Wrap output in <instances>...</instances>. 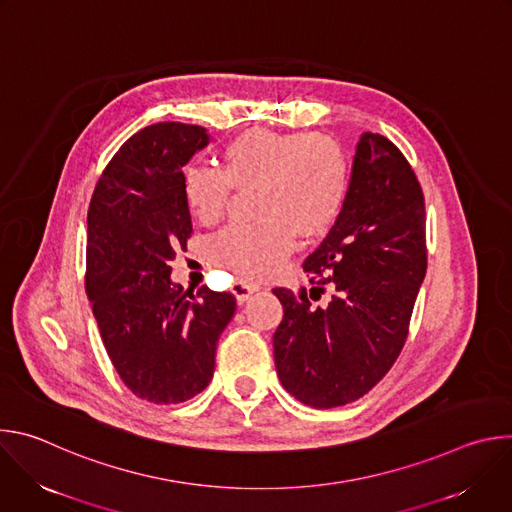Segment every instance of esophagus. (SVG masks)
<instances>
[{
	"label": "esophagus",
	"instance_id": "esophagus-1",
	"mask_svg": "<svg viewBox=\"0 0 512 512\" xmlns=\"http://www.w3.org/2000/svg\"><path fill=\"white\" fill-rule=\"evenodd\" d=\"M231 291L235 294V298H237V302H247L255 291H257V285H253V283H247L245 279H237L235 283H233V287H231Z\"/></svg>",
	"mask_w": 512,
	"mask_h": 512
}]
</instances>
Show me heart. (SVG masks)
<instances>
[{
	"mask_svg": "<svg viewBox=\"0 0 512 512\" xmlns=\"http://www.w3.org/2000/svg\"><path fill=\"white\" fill-rule=\"evenodd\" d=\"M218 172H184L186 204L202 225L223 216L231 186L255 190L253 227H231L210 245L216 265L241 279L273 275L296 245L326 235L342 212L348 192V160L340 143L322 133H281L253 127L233 137Z\"/></svg>",
	"mask_w": 512,
	"mask_h": 512,
	"instance_id": "1",
	"label": "heart"
}]
</instances>
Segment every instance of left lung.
Segmentation results:
<instances>
[{"mask_svg": "<svg viewBox=\"0 0 512 512\" xmlns=\"http://www.w3.org/2000/svg\"><path fill=\"white\" fill-rule=\"evenodd\" d=\"M427 269L425 202L397 145L362 133L338 221L304 261L314 285L273 294L283 320L273 334L283 389L304 405L332 409L369 393L393 367ZM326 284L328 307L309 298ZM314 299V298H313Z\"/></svg>", "mask_w": 512, "mask_h": 512, "instance_id": "obj_1", "label": "left lung"}]
</instances>
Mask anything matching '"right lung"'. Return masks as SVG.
<instances>
[{
  "label": "right lung",
  "instance_id": "1",
  "mask_svg": "<svg viewBox=\"0 0 512 512\" xmlns=\"http://www.w3.org/2000/svg\"><path fill=\"white\" fill-rule=\"evenodd\" d=\"M210 135L156 123L131 135L97 182L87 214V296L103 344L127 389L150 403L204 391L216 342L237 304L206 285L190 294L170 261L192 233L184 166Z\"/></svg>",
  "mask_w": 512,
  "mask_h": 512
}]
</instances>
